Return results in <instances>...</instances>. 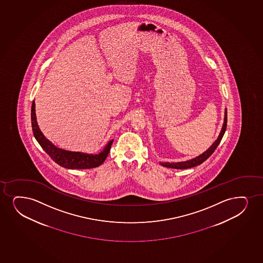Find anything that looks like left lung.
Returning a JSON list of instances; mask_svg holds the SVG:
<instances>
[{"label":"left lung","mask_w":263,"mask_h":263,"mask_svg":"<svg viewBox=\"0 0 263 263\" xmlns=\"http://www.w3.org/2000/svg\"><path fill=\"white\" fill-rule=\"evenodd\" d=\"M226 127H227V109L225 108V112H224V122L220 130V135L218 136L217 139L215 140L211 147H209L204 153H202L200 155L196 157L194 159H190L187 161H182V162H160V165L165 167H169V168L175 169H187L191 168V167H194L196 165H200L202 163L205 161L206 159L210 157V156L214 153L215 149L217 148L219 143L223 137L224 133L226 131Z\"/></svg>","instance_id":"obj_1"}]
</instances>
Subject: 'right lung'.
<instances>
[{
  "mask_svg": "<svg viewBox=\"0 0 263 263\" xmlns=\"http://www.w3.org/2000/svg\"><path fill=\"white\" fill-rule=\"evenodd\" d=\"M31 120L33 127V136L42 146L45 153L51 158L57 164L63 167L68 169H88L94 168L102 165L107 158L110 153V146L112 144L114 139L104 147V149L98 154H87L79 152H70L58 148L53 143L43 136L40 130L39 126L36 120L35 103L33 101L32 110H31Z\"/></svg>",
  "mask_w": 263,
  "mask_h": 263,
  "instance_id": "right-lung-1",
  "label": "right lung"
}]
</instances>
